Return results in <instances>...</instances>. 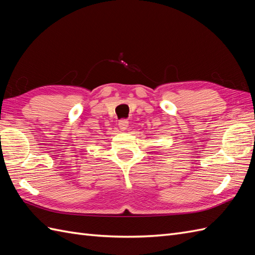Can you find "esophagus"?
<instances>
[{"label": "esophagus", "instance_id": "esophagus-1", "mask_svg": "<svg viewBox=\"0 0 255 255\" xmlns=\"http://www.w3.org/2000/svg\"><path fill=\"white\" fill-rule=\"evenodd\" d=\"M119 126L122 131H126V130L129 129V122H127L126 120H122L119 123Z\"/></svg>", "mask_w": 255, "mask_h": 255}]
</instances>
